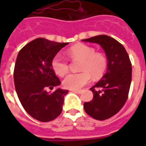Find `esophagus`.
Returning a JSON list of instances; mask_svg holds the SVG:
<instances>
[{"label":"esophagus","mask_w":146,"mask_h":146,"mask_svg":"<svg viewBox=\"0 0 146 146\" xmlns=\"http://www.w3.org/2000/svg\"><path fill=\"white\" fill-rule=\"evenodd\" d=\"M72 92H74V93H77V94H81L83 92V91H80H80L79 90H73Z\"/></svg>","instance_id":"34e87169"}]
</instances>
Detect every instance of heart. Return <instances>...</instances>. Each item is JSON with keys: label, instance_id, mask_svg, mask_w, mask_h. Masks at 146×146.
I'll list each match as a JSON object with an SVG mask.
<instances>
[{"label": "heart", "instance_id": "heart-1", "mask_svg": "<svg viewBox=\"0 0 146 146\" xmlns=\"http://www.w3.org/2000/svg\"><path fill=\"white\" fill-rule=\"evenodd\" d=\"M66 55L72 60H81L78 73H70L64 79L63 85L71 90H79L88 84L92 76L100 78L107 69V58L103 53L95 52V48L84 44H77L69 48ZM51 68L58 76H63L69 72V64L60 54L51 60Z\"/></svg>", "mask_w": 146, "mask_h": 146}]
</instances>
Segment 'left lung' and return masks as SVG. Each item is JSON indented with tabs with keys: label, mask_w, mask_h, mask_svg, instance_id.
Wrapping results in <instances>:
<instances>
[{
	"label": "left lung",
	"mask_w": 146,
	"mask_h": 146,
	"mask_svg": "<svg viewBox=\"0 0 146 146\" xmlns=\"http://www.w3.org/2000/svg\"><path fill=\"white\" fill-rule=\"evenodd\" d=\"M82 40L98 44L106 54V73L90 88L93 99L84 103L89 116L104 120L116 114L125 104L131 83V62L124 47L111 36L99 35Z\"/></svg>",
	"instance_id": "8db88e82"
}]
</instances>
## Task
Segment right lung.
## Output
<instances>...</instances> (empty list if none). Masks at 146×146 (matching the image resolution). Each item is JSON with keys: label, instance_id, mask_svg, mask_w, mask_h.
I'll return each mask as SVG.
<instances>
[{"label": "right lung", "instance_id": "right-lung-1", "mask_svg": "<svg viewBox=\"0 0 146 146\" xmlns=\"http://www.w3.org/2000/svg\"><path fill=\"white\" fill-rule=\"evenodd\" d=\"M67 44L37 38L18 54L14 69L15 90L24 110L39 121L53 120L62 111L64 97L69 91L58 88L61 82L51 68V60ZM48 88L56 90L48 92Z\"/></svg>", "mask_w": 146, "mask_h": 146}]
</instances>
